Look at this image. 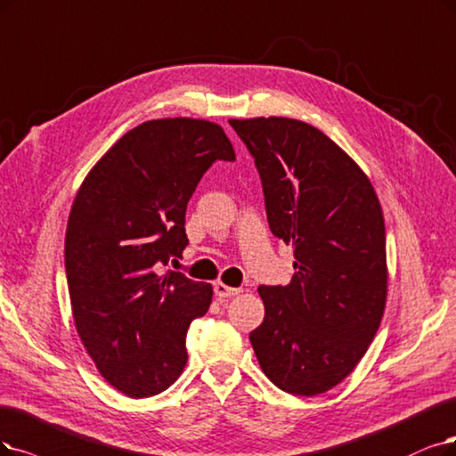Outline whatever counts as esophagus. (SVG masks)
<instances>
[{"label": "esophagus", "mask_w": 456, "mask_h": 456, "mask_svg": "<svg viewBox=\"0 0 456 456\" xmlns=\"http://www.w3.org/2000/svg\"><path fill=\"white\" fill-rule=\"evenodd\" d=\"M242 289H239V288H229V285H225V283H222V281H217L216 285H214V293H216V297L217 298H231V297H234V295H239Z\"/></svg>", "instance_id": "34e87169"}]
</instances>
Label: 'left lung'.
Listing matches in <instances>:
<instances>
[{"instance_id": "left-lung-1", "label": "left lung", "mask_w": 456, "mask_h": 456, "mask_svg": "<svg viewBox=\"0 0 456 456\" xmlns=\"http://www.w3.org/2000/svg\"><path fill=\"white\" fill-rule=\"evenodd\" d=\"M261 176L268 225L293 244L288 285H259L249 332L265 376L297 396L327 393L362 359L387 300L385 222L361 167L293 118L229 120Z\"/></svg>"}]
</instances>
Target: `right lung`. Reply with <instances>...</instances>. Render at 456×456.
Instances as JSON below:
<instances>
[{
	"instance_id": "add662e5",
	"label": "right lung",
	"mask_w": 456,
	"mask_h": 456,
	"mask_svg": "<svg viewBox=\"0 0 456 456\" xmlns=\"http://www.w3.org/2000/svg\"><path fill=\"white\" fill-rule=\"evenodd\" d=\"M234 161L217 124L150 120L127 131L84 178L65 232L75 325L99 374L146 398L188 361L185 334L212 285L161 268L188 246L185 208L214 161Z\"/></svg>"
}]
</instances>
